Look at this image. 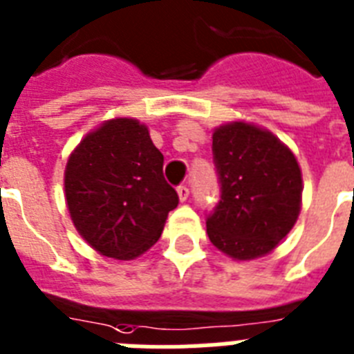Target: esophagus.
<instances>
[{"instance_id":"obj_1","label":"esophagus","mask_w":354,"mask_h":354,"mask_svg":"<svg viewBox=\"0 0 354 354\" xmlns=\"http://www.w3.org/2000/svg\"><path fill=\"white\" fill-rule=\"evenodd\" d=\"M177 194H179L180 203H184V201H186V198H188V195H189L188 186H179V188H177Z\"/></svg>"}]
</instances>
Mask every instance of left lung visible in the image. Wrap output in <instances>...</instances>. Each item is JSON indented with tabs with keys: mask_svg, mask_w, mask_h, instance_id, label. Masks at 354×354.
<instances>
[{
	"mask_svg": "<svg viewBox=\"0 0 354 354\" xmlns=\"http://www.w3.org/2000/svg\"><path fill=\"white\" fill-rule=\"evenodd\" d=\"M212 150L221 201L206 218L209 241L236 261L270 253L299 217V162L275 136L246 122L217 128Z\"/></svg>",
	"mask_w": 354,
	"mask_h": 354,
	"instance_id": "obj_1",
	"label": "left lung"
}]
</instances>
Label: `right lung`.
I'll return each instance as SVG.
<instances>
[{
    "mask_svg": "<svg viewBox=\"0 0 354 354\" xmlns=\"http://www.w3.org/2000/svg\"><path fill=\"white\" fill-rule=\"evenodd\" d=\"M165 157L136 119H113L70 156L65 192L70 217L93 250L128 261L159 241L179 195L162 175Z\"/></svg>",
    "mask_w": 354,
    "mask_h": 354,
    "instance_id": "right-lung-1",
    "label": "right lung"
}]
</instances>
